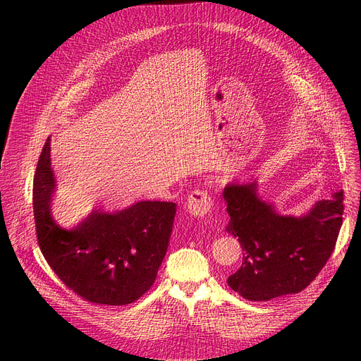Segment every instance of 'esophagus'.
I'll return each instance as SVG.
<instances>
[{
  "instance_id": "obj_1",
  "label": "esophagus",
  "mask_w": 361,
  "mask_h": 361,
  "mask_svg": "<svg viewBox=\"0 0 361 361\" xmlns=\"http://www.w3.org/2000/svg\"><path fill=\"white\" fill-rule=\"evenodd\" d=\"M187 209L194 217L204 219L213 210V200L207 191L195 190L187 198Z\"/></svg>"
}]
</instances>
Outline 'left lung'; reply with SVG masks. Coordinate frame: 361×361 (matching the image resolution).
Returning <instances> with one entry per match:
<instances>
[{
    "label": "left lung",
    "mask_w": 361,
    "mask_h": 361,
    "mask_svg": "<svg viewBox=\"0 0 361 361\" xmlns=\"http://www.w3.org/2000/svg\"><path fill=\"white\" fill-rule=\"evenodd\" d=\"M257 188V181H231L223 191L230 214L226 230L244 251L227 283L250 301H269L304 290L326 266L343 224V190L294 217L277 213Z\"/></svg>",
    "instance_id": "8db88e82"
}]
</instances>
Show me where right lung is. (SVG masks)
Listing matches in <instances>:
<instances>
[{
  "label": "right lung",
  "mask_w": 361,
  "mask_h": 361,
  "mask_svg": "<svg viewBox=\"0 0 361 361\" xmlns=\"http://www.w3.org/2000/svg\"><path fill=\"white\" fill-rule=\"evenodd\" d=\"M48 137L34 176V220L44 259L85 300L126 305L154 283L169 248L174 202L137 201L118 212L92 210L64 228L53 217L57 190Z\"/></svg>",
  "instance_id": "obj_1"
}]
</instances>
